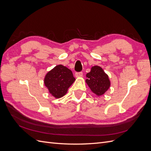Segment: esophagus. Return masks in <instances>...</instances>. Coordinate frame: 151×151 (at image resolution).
<instances>
[{"label": "esophagus", "instance_id": "34e87169", "mask_svg": "<svg viewBox=\"0 0 151 151\" xmlns=\"http://www.w3.org/2000/svg\"><path fill=\"white\" fill-rule=\"evenodd\" d=\"M83 72H76L75 74V76L76 77H83Z\"/></svg>", "mask_w": 151, "mask_h": 151}]
</instances>
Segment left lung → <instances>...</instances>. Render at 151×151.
I'll use <instances>...</instances> for the list:
<instances>
[{"label": "left lung", "instance_id": "left-lung-1", "mask_svg": "<svg viewBox=\"0 0 151 151\" xmlns=\"http://www.w3.org/2000/svg\"><path fill=\"white\" fill-rule=\"evenodd\" d=\"M86 83L91 91L98 96L104 94L111 85L108 76L98 65L91 67V71L86 74Z\"/></svg>", "mask_w": 151, "mask_h": 151}]
</instances>
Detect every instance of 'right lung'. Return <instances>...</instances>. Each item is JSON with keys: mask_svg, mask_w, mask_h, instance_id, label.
I'll return each instance as SVG.
<instances>
[{"mask_svg": "<svg viewBox=\"0 0 151 151\" xmlns=\"http://www.w3.org/2000/svg\"><path fill=\"white\" fill-rule=\"evenodd\" d=\"M75 81L69 68L59 64L47 73L43 81L50 94L58 99L66 94L68 89Z\"/></svg>", "mask_w": 151, "mask_h": 151, "instance_id": "add662e5", "label": "right lung"}]
</instances>
